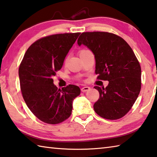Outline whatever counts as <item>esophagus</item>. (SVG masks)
I'll use <instances>...</instances> for the list:
<instances>
[{"label":"esophagus","instance_id":"esophagus-1","mask_svg":"<svg viewBox=\"0 0 157 157\" xmlns=\"http://www.w3.org/2000/svg\"><path fill=\"white\" fill-rule=\"evenodd\" d=\"M90 89V87L88 86H84V87H82L81 88V90L82 91V92H86V91H88Z\"/></svg>","mask_w":157,"mask_h":157}]
</instances>
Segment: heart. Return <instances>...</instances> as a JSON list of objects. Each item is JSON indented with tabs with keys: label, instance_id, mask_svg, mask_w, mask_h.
Segmentation results:
<instances>
[{
	"label": "heart",
	"instance_id": "1",
	"mask_svg": "<svg viewBox=\"0 0 157 157\" xmlns=\"http://www.w3.org/2000/svg\"><path fill=\"white\" fill-rule=\"evenodd\" d=\"M88 51V50H82V51H80V53H82V52H85V51Z\"/></svg>",
	"mask_w": 157,
	"mask_h": 157
}]
</instances>
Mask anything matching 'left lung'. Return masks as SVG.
<instances>
[{"instance_id":"1","label":"left lung","mask_w":157,"mask_h":157,"mask_svg":"<svg viewBox=\"0 0 157 157\" xmlns=\"http://www.w3.org/2000/svg\"><path fill=\"white\" fill-rule=\"evenodd\" d=\"M78 44L87 47L95 56V73L108 81V86H95L99 98L94 104L95 113L107 119H117L130 110L141 90V70L129 44L115 34L84 32Z\"/></svg>"}]
</instances>
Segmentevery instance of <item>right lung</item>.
Listing matches in <instances>:
<instances>
[{
	"mask_svg": "<svg viewBox=\"0 0 157 157\" xmlns=\"http://www.w3.org/2000/svg\"><path fill=\"white\" fill-rule=\"evenodd\" d=\"M80 33L44 37L31 45L19 67L22 97L29 110L40 120L57 124L71 115L73 101L80 88L70 84L60 90L52 78L61 69L64 59Z\"/></svg>",
	"mask_w": 157,
	"mask_h": 157,
	"instance_id": "1",
	"label": "right lung"
}]
</instances>
